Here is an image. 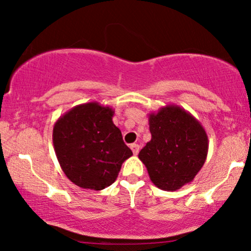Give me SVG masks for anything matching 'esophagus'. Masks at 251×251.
Instances as JSON below:
<instances>
[{"label": "esophagus", "mask_w": 251, "mask_h": 251, "mask_svg": "<svg viewBox=\"0 0 251 251\" xmlns=\"http://www.w3.org/2000/svg\"><path fill=\"white\" fill-rule=\"evenodd\" d=\"M132 150V152H133L134 155H137L138 153H139V145L138 144H131V146H129Z\"/></svg>", "instance_id": "34e87169"}]
</instances>
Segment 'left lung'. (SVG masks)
Masks as SVG:
<instances>
[{"mask_svg":"<svg viewBox=\"0 0 251 251\" xmlns=\"http://www.w3.org/2000/svg\"><path fill=\"white\" fill-rule=\"evenodd\" d=\"M151 140L138 157L157 188L175 191L194 180L208 154V135L196 118L168 105L149 118Z\"/></svg>","mask_w":251,"mask_h":251,"instance_id":"8db88e82","label":"left lung"}]
</instances>
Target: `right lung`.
Masks as SVG:
<instances>
[{
  "label": "right lung",
  "instance_id": "right-lung-1",
  "mask_svg": "<svg viewBox=\"0 0 251 251\" xmlns=\"http://www.w3.org/2000/svg\"><path fill=\"white\" fill-rule=\"evenodd\" d=\"M114 111L98 102L73 107L53 128L54 150L62 171L80 188L99 191L113 184L122 164L131 157Z\"/></svg>",
  "mask_w": 251,
  "mask_h": 251
}]
</instances>
